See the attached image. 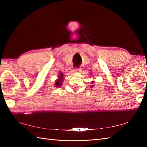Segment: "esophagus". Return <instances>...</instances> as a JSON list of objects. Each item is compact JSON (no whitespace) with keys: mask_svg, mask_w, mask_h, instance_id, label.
Here are the masks:
<instances>
[{"mask_svg":"<svg viewBox=\"0 0 147 147\" xmlns=\"http://www.w3.org/2000/svg\"><path fill=\"white\" fill-rule=\"evenodd\" d=\"M74 71H75V72H77V73H80V72H81V69H80V68L76 67L75 69H74Z\"/></svg>","mask_w":147,"mask_h":147,"instance_id":"1","label":"esophagus"}]
</instances>
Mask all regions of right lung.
Returning a JSON list of instances; mask_svg holds the SVG:
<instances>
[{
	"mask_svg": "<svg viewBox=\"0 0 147 147\" xmlns=\"http://www.w3.org/2000/svg\"><path fill=\"white\" fill-rule=\"evenodd\" d=\"M62 75L63 74H60V77H59V78L57 80V82H56L55 83V86L58 87V86H60L61 85H62Z\"/></svg>",
	"mask_w": 147,
	"mask_h": 147,
	"instance_id": "right-lung-1",
	"label": "right lung"
}]
</instances>
